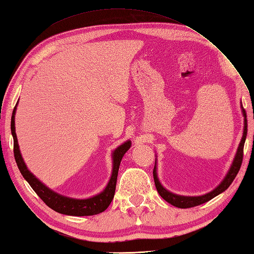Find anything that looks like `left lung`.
<instances>
[{
    "label": "left lung",
    "instance_id": "8db88e82",
    "mask_svg": "<svg viewBox=\"0 0 254 254\" xmlns=\"http://www.w3.org/2000/svg\"><path fill=\"white\" fill-rule=\"evenodd\" d=\"M241 110H242V115H244V118H245L244 135H242L238 149H237L235 158L233 160V163H231V166H230L228 172L226 174L223 181L220 182L219 185L210 192H208L206 194H203V195H197V196H186V195H179V194H176V193H172V192L168 191L166 188L163 187V185H161L159 179H158L157 160L155 159V167H154V171H153L155 186H156V189H157L159 195L163 197L166 202H168L169 204L174 205V206L179 207V208L194 207V206H197V205H201L203 203L208 202L209 199L214 198L215 196H217L218 194L223 193L224 191L227 190L229 186L231 185V182L234 181L237 174H238V171H239L241 164H242V156H244V146H245L247 132H248V128H247L248 124H247V113H246V110L244 109V107H242V105H241Z\"/></svg>",
    "mask_w": 254,
    "mask_h": 254
}]
</instances>
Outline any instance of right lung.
I'll use <instances>...</instances> for the list:
<instances>
[{"label": "right lung", "mask_w": 254, "mask_h": 254, "mask_svg": "<svg viewBox=\"0 0 254 254\" xmlns=\"http://www.w3.org/2000/svg\"><path fill=\"white\" fill-rule=\"evenodd\" d=\"M16 107H17V105L14 108L12 121H10V131H12V135L14 138L15 160L16 164L18 166L20 174L23 175L25 180L29 183L32 190L38 194V196H39L42 201L53 210H56V212L60 214L69 215V216H90V215L99 214L106 210L110 205L113 196H115L119 167H120V163L124 154H126L128 148L131 147L132 143L130 139L121 144L120 146H118L112 152V172L109 182L107 183L104 190L88 198L68 197L51 190L50 188H48L45 183H42L35 175L31 174L28 168H27V166L23 159V156L20 154L17 136H16L15 132V113L16 109H17Z\"/></svg>", "instance_id": "add662e5"}]
</instances>
